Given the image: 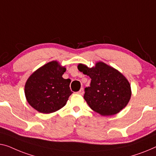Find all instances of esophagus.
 Listing matches in <instances>:
<instances>
[{
    "instance_id": "esophagus-1",
    "label": "esophagus",
    "mask_w": 156,
    "mask_h": 156,
    "mask_svg": "<svg viewBox=\"0 0 156 156\" xmlns=\"http://www.w3.org/2000/svg\"><path fill=\"white\" fill-rule=\"evenodd\" d=\"M78 94H81V95H83V94H84V90H83V87L80 88V91L78 92Z\"/></svg>"
}]
</instances>
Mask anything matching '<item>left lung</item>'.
Segmentation results:
<instances>
[{
    "instance_id": "1",
    "label": "left lung",
    "mask_w": 156,
    "mask_h": 156,
    "mask_svg": "<svg viewBox=\"0 0 156 156\" xmlns=\"http://www.w3.org/2000/svg\"><path fill=\"white\" fill-rule=\"evenodd\" d=\"M78 69L91 78L90 87L85 89L84 99L93 111L101 115H113L127 105L131 86L117 69L102 62H97L92 68L78 64Z\"/></svg>"
}]
</instances>
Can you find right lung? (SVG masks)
<instances>
[{"mask_svg":"<svg viewBox=\"0 0 156 156\" xmlns=\"http://www.w3.org/2000/svg\"><path fill=\"white\" fill-rule=\"evenodd\" d=\"M66 71L57 61L44 64L27 79L24 86L26 99L31 106L42 113L55 112L66 105L72 94L71 80L62 77Z\"/></svg>","mask_w":156,"mask_h":156,"instance_id":"add662e5","label":"right lung"}]
</instances>
